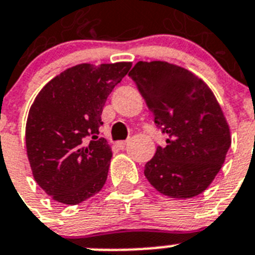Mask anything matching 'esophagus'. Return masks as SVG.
Returning a JSON list of instances; mask_svg holds the SVG:
<instances>
[{"instance_id":"1","label":"esophagus","mask_w":255,"mask_h":255,"mask_svg":"<svg viewBox=\"0 0 255 255\" xmlns=\"http://www.w3.org/2000/svg\"><path fill=\"white\" fill-rule=\"evenodd\" d=\"M127 144H128L127 140H122V141H117V142H115V145H117V148H119V149H124V148H126V145H127Z\"/></svg>"}]
</instances>
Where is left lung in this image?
<instances>
[{
    "instance_id": "left-lung-1",
    "label": "left lung",
    "mask_w": 255,
    "mask_h": 255,
    "mask_svg": "<svg viewBox=\"0 0 255 255\" xmlns=\"http://www.w3.org/2000/svg\"><path fill=\"white\" fill-rule=\"evenodd\" d=\"M128 76L136 82L154 123L167 134L145 163L149 183L163 195L190 199L212 183L232 138L228 122L208 85L166 61H138Z\"/></svg>"
}]
</instances>
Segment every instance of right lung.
Returning <instances> with one entry per match:
<instances>
[{
  "instance_id": "add662e5",
  "label": "right lung",
  "mask_w": 255,
  "mask_h": 255,
  "mask_svg": "<svg viewBox=\"0 0 255 255\" xmlns=\"http://www.w3.org/2000/svg\"><path fill=\"white\" fill-rule=\"evenodd\" d=\"M131 63L78 64L36 95L26 123V149L35 181L47 195L74 206L106 183L113 152L98 137L103 106Z\"/></svg>"
}]
</instances>
